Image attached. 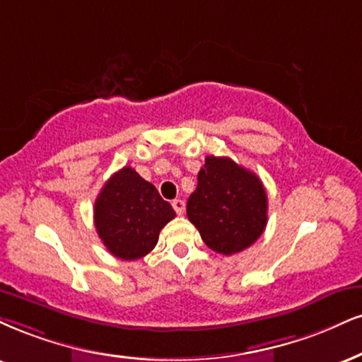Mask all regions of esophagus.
Here are the masks:
<instances>
[{
  "instance_id": "obj_1",
  "label": "esophagus",
  "mask_w": 362,
  "mask_h": 362,
  "mask_svg": "<svg viewBox=\"0 0 362 362\" xmlns=\"http://www.w3.org/2000/svg\"><path fill=\"white\" fill-rule=\"evenodd\" d=\"M173 208L177 215H182V213H185V202H182V199H174Z\"/></svg>"
}]
</instances>
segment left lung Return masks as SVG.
Masks as SVG:
<instances>
[{
  "mask_svg": "<svg viewBox=\"0 0 362 362\" xmlns=\"http://www.w3.org/2000/svg\"><path fill=\"white\" fill-rule=\"evenodd\" d=\"M267 209L265 188L255 173L230 158L208 156L186 213L209 248L233 255L260 238Z\"/></svg>",
  "mask_w": 362,
  "mask_h": 362,
  "instance_id": "left-lung-1",
  "label": "left lung"
}]
</instances>
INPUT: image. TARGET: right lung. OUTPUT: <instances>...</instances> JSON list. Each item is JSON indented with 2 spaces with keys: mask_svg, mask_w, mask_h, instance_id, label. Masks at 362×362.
Wrapping results in <instances>:
<instances>
[{
  "mask_svg": "<svg viewBox=\"0 0 362 362\" xmlns=\"http://www.w3.org/2000/svg\"><path fill=\"white\" fill-rule=\"evenodd\" d=\"M174 216L171 204L129 166L110 176L93 206V221L102 243L122 260L146 257L158 243L159 231Z\"/></svg>",
  "mask_w": 362,
  "mask_h": 362,
  "instance_id": "obj_1",
  "label": "right lung"
}]
</instances>
